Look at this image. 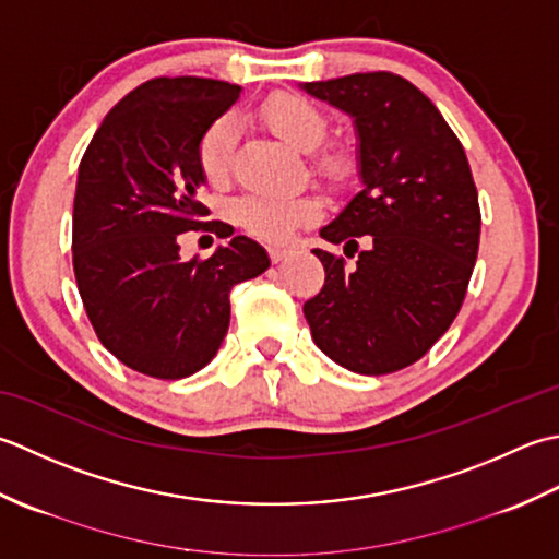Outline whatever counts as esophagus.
Returning a JSON list of instances; mask_svg holds the SVG:
<instances>
[{
  "mask_svg": "<svg viewBox=\"0 0 559 559\" xmlns=\"http://www.w3.org/2000/svg\"><path fill=\"white\" fill-rule=\"evenodd\" d=\"M292 253L289 248H270V260L272 263H282L284 258H287Z\"/></svg>",
  "mask_w": 559,
  "mask_h": 559,
  "instance_id": "obj_1",
  "label": "esophagus"
}]
</instances>
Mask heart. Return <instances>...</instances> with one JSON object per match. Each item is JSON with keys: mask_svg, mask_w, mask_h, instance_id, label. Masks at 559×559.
Returning a JSON list of instances; mask_svg holds the SVG:
<instances>
[{"mask_svg": "<svg viewBox=\"0 0 559 559\" xmlns=\"http://www.w3.org/2000/svg\"><path fill=\"white\" fill-rule=\"evenodd\" d=\"M260 118L267 128L299 150H313L325 136V118L309 98L299 94H275L260 106ZM236 150V124L231 118H216L198 142V164L202 176L214 186H222L231 174ZM323 168H335L333 154L321 156ZM321 214V202L311 192L294 195H246L234 204V219L243 229L267 243H287L301 226L311 224Z\"/></svg>", "mask_w": 559, "mask_h": 559, "instance_id": "heart-1", "label": "heart"}]
</instances>
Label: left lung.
Here are the masks:
<instances>
[{
  "mask_svg": "<svg viewBox=\"0 0 559 559\" xmlns=\"http://www.w3.org/2000/svg\"><path fill=\"white\" fill-rule=\"evenodd\" d=\"M301 88L355 118L361 178L321 229L357 265L313 250L325 284L304 304L311 337L355 373L401 371L447 333L465 299L480 246L471 164L437 106L403 76L364 72Z\"/></svg>",
  "mask_w": 559,
  "mask_h": 559,
  "instance_id": "obj_1",
  "label": "left lung"
}]
</instances>
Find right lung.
Here are the masks:
<instances>
[{
	"label": "right lung",
	"mask_w": 559,
	"mask_h": 559,
	"mask_svg": "<svg viewBox=\"0 0 559 559\" xmlns=\"http://www.w3.org/2000/svg\"><path fill=\"white\" fill-rule=\"evenodd\" d=\"M238 94L219 79H150L112 106L79 164L72 263L86 316L112 357L154 379L207 367L229 330L231 287L270 267L248 236L180 258V234H234L202 222L198 142Z\"/></svg>",
	"instance_id": "right-lung-1"
}]
</instances>
